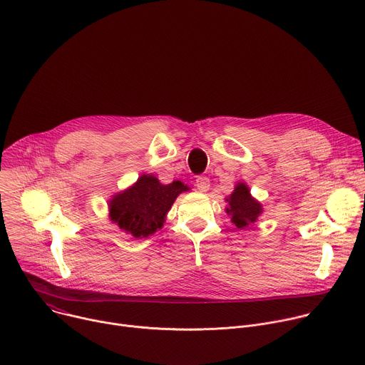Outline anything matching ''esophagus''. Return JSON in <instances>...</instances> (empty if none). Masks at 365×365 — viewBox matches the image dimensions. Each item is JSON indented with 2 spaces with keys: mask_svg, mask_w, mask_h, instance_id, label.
Segmentation results:
<instances>
[{
  "mask_svg": "<svg viewBox=\"0 0 365 365\" xmlns=\"http://www.w3.org/2000/svg\"><path fill=\"white\" fill-rule=\"evenodd\" d=\"M210 186H211V180L207 179L206 176H199L196 179V187H197L199 192H202V193L207 192V190H210Z\"/></svg>",
  "mask_w": 365,
  "mask_h": 365,
  "instance_id": "obj_1",
  "label": "esophagus"
}]
</instances>
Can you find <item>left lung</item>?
Here are the masks:
<instances>
[{"mask_svg":"<svg viewBox=\"0 0 365 365\" xmlns=\"http://www.w3.org/2000/svg\"><path fill=\"white\" fill-rule=\"evenodd\" d=\"M225 202L228 203L225 211L231 217V222L240 230L251 227L263 214L262 203L252 197L250 187L244 182H238L235 185L234 192L225 197Z\"/></svg>","mask_w":365,"mask_h":365,"instance_id":"obj_1","label":"left lung"}]
</instances>
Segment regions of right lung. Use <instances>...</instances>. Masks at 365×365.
Instances as JSON below:
<instances>
[{
    "label": "right lung",
    "instance_id": "right-lung-1",
    "mask_svg": "<svg viewBox=\"0 0 365 365\" xmlns=\"http://www.w3.org/2000/svg\"><path fill=\"white\" fill-rule=\"evenodd\" d=\"M190 187L180 180L160 183L153 175H141L134 185L108 200L110 220L134 238H147L163 228L176 197Z\"/></svg>",
    "mask_w": 365,
    "mask_h": 365
}]
</instances>
